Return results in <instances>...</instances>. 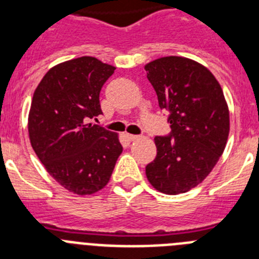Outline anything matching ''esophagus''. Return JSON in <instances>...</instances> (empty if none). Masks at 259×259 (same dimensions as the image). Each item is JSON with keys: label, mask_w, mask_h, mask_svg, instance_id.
<instances>
[{"label": "esophagus", "mask_w": 259, "mask_h": 259, "mask_svg": "<svg viewBox=\"0 0 259 259\" xmlns=\"http://www.w3.org/2000/svg\"><path fill=\"white\" fill-rule=\"evenodd\" d=\"M127 139L130 141H135V140H139V139H140V136H139V135H130V134H128Z\"/></svg>", "instance_id": "34e87169"}]
</instances>
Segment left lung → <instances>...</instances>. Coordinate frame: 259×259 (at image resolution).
<instances>
[{"mask_svg":"<svg viewBox=\"0 0 259 259\" xmlns=\"http://www.w3.org/2000/svg\"><path fill=\"white\" fill-rule=\"evenodd\" d=\"M171 132L154 139L157 157L145 167L157 191L185 193L214 168L227 144L230 113L214 75L197 62L163 57L145 66Z\"/></svg>","mask_w":259,"mask_h":259,"instance_id":"obj_1","label":"left lung"}]
</instances>
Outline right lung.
Returning <instances> with one entry per match:
<instances>
[{
    "label": "right lung",
    "mask_w": 259,
    "mask_h": 259,
    "mask_svg": "<svg viewBox=\"0 0 259 259\" xmlns=\"http://www.w3.org/2000/svg\"><path fill=\"white\" fill-rule=\"evenodd\" d=\"M114 70L95 57L63 62L48 71L32 98V148L63 188L81 196L104 188L123 150L118 135L87 124L102 114L100 92Z\"/></svg>",
    "instance_id": "1"
}]
</instances>
